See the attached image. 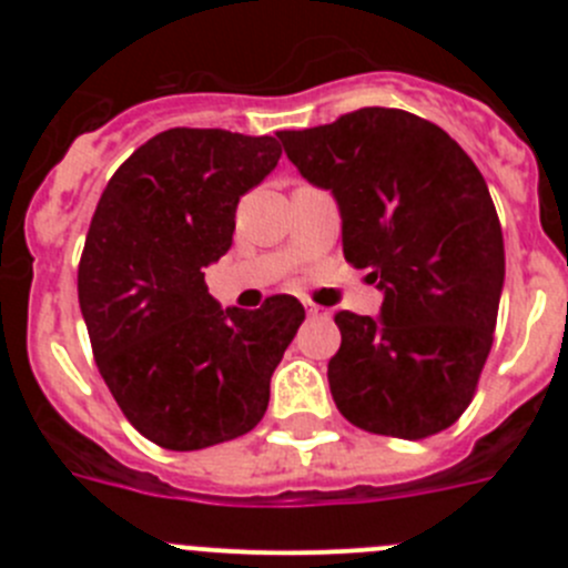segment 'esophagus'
<instances>
[{"label": "esophagus", "mask_w": 568, "mask_h": 568, "mask_svg": "<svg viewBox=\"0 0 568 568\" xmlns=\"http://www.w3.org/2000/svg\"><path fill=\"white\" fill-rule=\"evenodd\" d=\"M304 307H307L310 318H329V310L318 307V304H313V301H304Z\"/></svg>", "instance_id": "34e87169"}]
</instances>
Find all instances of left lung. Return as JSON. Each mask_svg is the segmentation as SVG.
Masks as SVG:
<instances>
[{"mask_svg": "<svg viewBox=\"0 0 568 568\" xmlns=\"http://www.w3.org/2000/svg\"><path fill=\"white\" fill-rule=\"evenodd\" d=\"M278 139L298 173L333 193L344 258L384 293L378 318L335 315L327 378L338 413L404 440L453 426L491 349L506 273L480 170L446 130L395 108Z\"/></svg>", "mask_w": 568, "mask_h": 568, "instance_id": "obj_1", "label": "left lung"}]
</instances>
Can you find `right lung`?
I'll return each mask as SVG.
<instances>
[{
  "mask_svg": "<svg viewBox=\"0 0 568 568\" xmlns=\"http://www.w3.org/2000/svg\"><path fill=\"white\" fill-rule=\"evenodd\" d=\"M278 159L273 135L173 128L135 150L99 199L79 307L115 404L164 449L193 453L250 433L304 321L293 295L222 310L202 273L233 244L241 195Z\"/></svg>",
  "mask_w": 568,
  "mask_h": 568,
  "instance_id": "right-lung-1",
  "label": "right lung"
}]
</instances>
